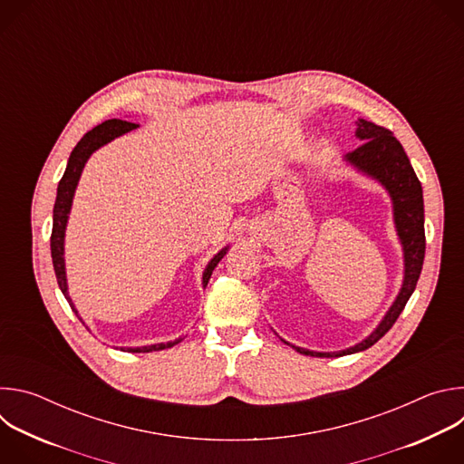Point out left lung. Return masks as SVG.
Listing matches in <instances>:
<instances>
[{"mask_svg":"<svg viewBox=\"0 0 464 464\" xmlns=\"http://www.w3.org/2000/svg\"><path fill=\"white\" fill-rule=\"evenodd\" d=\"M354 136L363 141L356 150L345 154L343 161L351 165L360 174L374 179L380 183L391 198L392 208V224L396 237L402 246V258H404V277L399 294L391 303L389 310L383 314L380 323L372 333L358 342L353 347L334 353H319L297 347L294 343L285 342L299 354L315 356V358H338L354 353H362L374 345L382 336H385L387 330L394 324L402 314L406 303L410 301L411 294L415 292L417 281L422 272L424 251H426V237H424V198H422V185L406 156L402 145L396 141V138L383 126H378L371 121L358 119ZM276 333V330H274ZM277 334V333H276Z\"/></svg>","mask_w":464,"mask_h":464,"instance_id":"obj_1","label":"left lung"}]
</instances>
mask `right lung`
Masks as SVG:
<instances>
[{
	"label": "right lung",
	"mask_w": 464,
	"mask_h": 464,
	"mask_svg": "<svg viewBox=\"0 0 464 464\" xmlns=\"http://www.w3.org/2000/svg\"><path fill=\"white\" fill-rule=\"evenodd\" d=\"M140 124L136 122H128V121H121V119H108L102 124H97L93 130H90L88 134L77 143V147L73 149L70 160H68V167H65V172L58 183L56 188V202H54V209H53V233H51V256H53V266H54V274H56V281L58 286L63 294V297L68 299L72 310L75 312V315L82 321L72 295H70V288H68V276H65V258H63V244H65V227H68V220H70V213H72V206H73V198H75V190L79 185V179L82 176V170L88 163V160L92 158L93 152H97L101 147L111 143L113 140L128 134V131L136 130ZM229 244L224 246L209 262L202 274V286L206 288L213 270L217 268V264L224 258V255L229 251ZM84 323V321H82ZM86 324V323H84ZM88 328V326H86ZM90 330V328H88ZM185 338V336H183ZM183 338H176L174 342H167V343H152V345H143V347H121V351L126 353H152V351H163L169 349L176 343H179Z\"/></svg>",
	"instance_id": "add662e5"
}]
</instances>
